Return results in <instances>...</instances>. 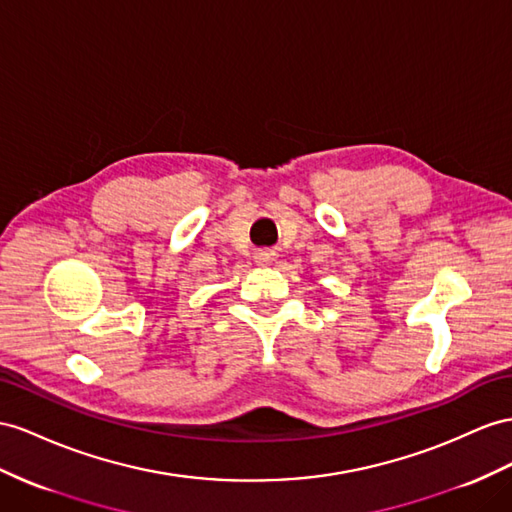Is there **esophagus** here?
Wrapping results in <instances>:
<instances>
[{"mask_svg":"<svg viewBox=\"0 0 512 512\" xmlns=\"http://www.w3.org/2000/svg\"><path fill=\"white\" fill-rule=\"evenodd\" d=\"M272 259H274V251H257L255 253L257 264H270Z\"/></svg>","mask_w":512,"mask_h":512,"instance_id":"1","label":"esophagus"}]
</instances>
